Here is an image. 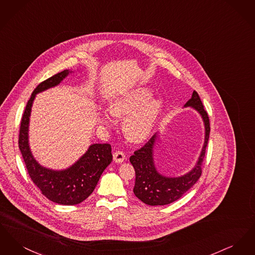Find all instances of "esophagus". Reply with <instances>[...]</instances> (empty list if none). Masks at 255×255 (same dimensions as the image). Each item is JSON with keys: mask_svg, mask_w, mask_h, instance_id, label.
I'll list each match as a JSON object with an SVG mask.
<instances>
[{"mask_svg": "<svg viewBox=\"0 0 255 255\" xmlns=\"http://www.w3.org/2000/svg\"><path fill=\"white\" fill-rule=\"evenodd\" d=\"M125 159V154L122 151H116L114 153V160L117 163H122V161H124Z\"/></svg>", "mask_w": 255, "mask_h": 255, "instance_id": "esophagus-1", "label": "esophagus"}]
</instances>
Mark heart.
Wrapping results in <instances>:
<instances>
[{
    "label": "heart",
    "mask_w": 255,
    "mask_h": 255,
    "mask_svg": "<svg viewBox=\"0 0 255 255\" xmlns=\"http://www.w3.org/2000/svg\"><path fill=\"white\" fill-rule=\"evenodd\" d=\"M152 90L146 87H136L115 98L111 110L100 115V122L109 126L114 116L125 117L123 130L126 136L134 142L146 139L155 129L164 108L161 97H150Z\"/></svg>",
    "instance_id": "obj_1"
}]
</instances>
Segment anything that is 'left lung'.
Here are the masks:
<instances>
[{"mask_svg":"<svg viewBox=\"0 0 255 255\" xmlns=\"http://www.w3.org/2000/svg\"><path fill=\"white\" fill-rule=\"evenodd\" d=\"M184 107H191L202 117L205 123V142L200 157L194 167L181 177H166L159 174L154 162V146L158 135L155 133L145 145L133 152L130 161L135 171V182L133 194L148 206L168 205L187 192L201 177L202 163L206 155V148L210 133L209 119L198 93L194 91L191 98L185 103Z\"/></svg>","mask_w":255,"mask_h":255,"instance_id":"8db88e82","label":"left lung"}]
</instances>
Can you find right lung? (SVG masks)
Masks as SVG:
<instances>
[{"mask_svg": "<svg viewBox=\"0 0 255 255\" xmlns=\"http://www.w3.org/2000/svg\"><path fill=\"white\" fill-rule=\"evenodd\" d=\"M71 73L65 70L37 86L26 103L19 133V148L32 182L49 201L65 206L80 204L92 194L101 174L113 159L112 147L108 143L92 144L75 163L64 170L46 168L40 165L31 154L28 144V125L35 96L60 84Z\"/></svg>", "mask_w": 255, "mask_h": 255, "instance_id": "right-lung-1", "label": "right lung"}]
</instances>
